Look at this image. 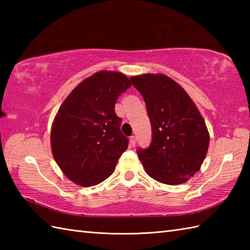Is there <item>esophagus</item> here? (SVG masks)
<instances>
[{
	"label": "esophagus",
	"mask_w": 250,
	"mask_h": 250,
	"mask_svg": "<svg viewBox=\"0 0 250 250\" xmlns=\"http://www.w3.org/2000/svg\"><path fill=\"white\" fill-rule=\"evenodd\" d=\"M135 144H136L135 136H131V137H130V145H131V146H135Z\"/></svg>",
	"instance_id": "1"
}]
</instances>
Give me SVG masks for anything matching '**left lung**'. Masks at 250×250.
<instances>
[{"instance_id": "obj_1", "label": "left lung", "mask_w": 250, "mask_h": 250, "mask_svg": "<svg viewBox=\"0 0 250 250\" xmlns=\"http://www.w3.org/2000/svg\"><path fill=\"white\" fill-rule=\"evenodd\" d=\"M146 103L152 140L137 156L146 173L159 183L180 185L199 171L206 157L209 134L188 93L163 74L131 77Z\"/></svg>"}]
</instances>
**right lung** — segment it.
<instances>
[{
  "label": "right lung",
  "mask_w": 250,
  "mask_h": 250,
  "mask_svg": "<svg viewBox=\"0 0 250 250\" xmlns=\"http://www.w3.org/2000/svg\"><path fill=\"white\" fill-rule=\"evenodd\" d=\"M131 84L125 74L101 71L79 83L60 106L52 124L51 151L72 182L91 187L114 173L129 145L115 104Z\"/></svg>",
  "instance_id": "obj_1"
}]
</instances>
